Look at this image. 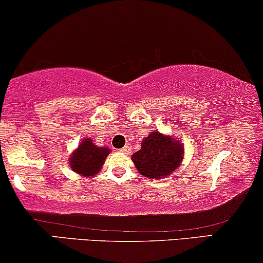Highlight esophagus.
<instances>
[{
  "label": "esophagus",
  "instance_id": "obj_1",
  "mask_svg": "<svg viewBox=\"0 0 263 263\" xmlns=\"http://www.w3.org/2000/svg\"><path fill=\"white\" fill-rule=\"evenodd\" d=\"M121 151L123 152V154H129V151H130V147H129L128 145H125L124 147L121 148Z\"/></svg>",
  "mask_w": 263,
  "mask_h": 263
}]
</instances>
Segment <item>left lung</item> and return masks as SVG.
<instances>
[{
	"mask_svg": "<svg viewBox=\"0 0 263 263\" xmlns=\"http://www.w3.org/2000/svg\"><path fill=\"white\" fill-rule=\"evenodd\" d=\"M141 144V148L133 155L132 160L142 176L160 179L179 167L184 155L180 141L152 132Z\"/></svg>",
	"mask_w": 263,
	"mask_h": 263,
	"instance_id": "8db88e82",
	"label": "left lung"
}]
</instances>
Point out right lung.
Masks as SVG:
<instances>
[{"instance_id": "right-lung-1", "label": "right lung", "mask_w": 263, "mask_h": 263, "mask_svg": "<svg viewBox=\"0 0 263 263\" xmlns=\"http://www.w3.org/2000/svg\"><path fill=\"white\" fill-rule=\"evenodd\" d=\"M109 152L108 147H99L91 139H84L70 157V167L77 173L92 177L100 171Z\"/></svg>"}]
</instances>
